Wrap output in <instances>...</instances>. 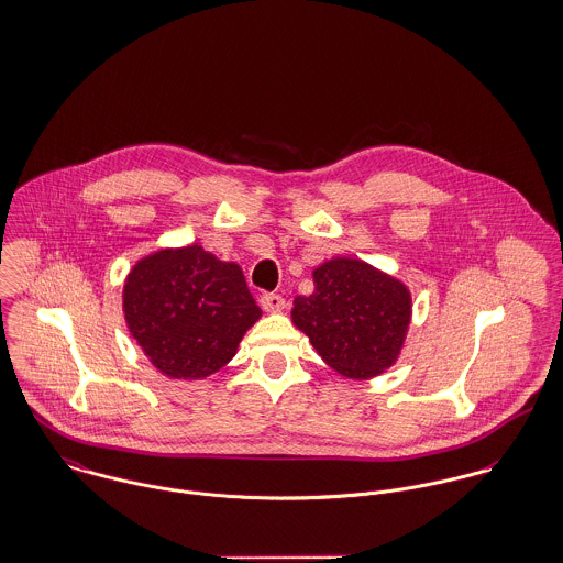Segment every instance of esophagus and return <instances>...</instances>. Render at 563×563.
<instances>
[{"mask_svg":"<svg viewBox=\"0 0 563 563\" xmlns=\"http://www.w3.org/2000/svg\"><path fill=\"white\" fill-rule=\"evenodd\" d=\"M260 306L266 310V312H282L286 308V301L282 295H275V292H264L260 297Z\"/></svg>","mask_w":563,"mask_h":563,"instance_id":"obj_1","label":"esophagus"}]
</instances>
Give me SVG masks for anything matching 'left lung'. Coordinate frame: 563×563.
Returning <instances> with one entry per match:
<instances>
[{"label":"left lung","mask_w":563,"mask_h":563,"mask_svg":"<svg viewBox=\"0 0 563 563\" xmlns=\"http://www.w3.org/2000/svg\"><path fill=\"white\" fill-rule=\"evenodd\" d=\"M312 279L314 292L292 301V323L319 356L352 379L395 365L410 325V290L358 257H332Z\"/></svg>","instance_id":"left-lung-1"}]
</instances>
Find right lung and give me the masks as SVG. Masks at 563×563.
<instances>
[{"label":"right lung","mask_w":563,"mask_h":563,"mask_svg":"<svg viewBox=\"0 0 563 563\" xmlns=\"http://www.w3.org/2000/svg\"><path fill=\"white\" fill-rule=\"evenodd\" d=\"M122 308L146 358L173 379L222 369L262 317L242 268L200 244L142 257L126 275Z\"/></svg>","instance_id":"1"}]
</instances>
